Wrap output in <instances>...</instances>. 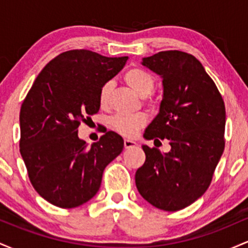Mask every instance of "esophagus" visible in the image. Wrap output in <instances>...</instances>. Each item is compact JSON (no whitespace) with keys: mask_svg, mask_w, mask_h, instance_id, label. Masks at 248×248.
<instances>
[{"mask_svg":"<svg viewBox=\"0 0 248 248\" xmlns=\"http://www.w3.org/2000/svg\"><path fill=\"white\" fill-rule=\"evenodd\" d=\"M124 149H129V148L138 146V143H136V142L133 141V140H124Z\"/></svg>","mask_w":248,"mask_h":248,"instance_id":"esophagus-1","label":"esophagus"}]
</instances>
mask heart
I'll list each match as a JSON object with an SVG mask.
<instances>
[{"mask_svg":"<svg viewBox=\"0 0 248 248\" xmlns=\"http://www.w3.org/2000/svg\"><path fill=\"white\" fill-rule=\"evenodd\" d=\"M124 81L135 91L138 94L143 96L147 104H153L149 94L155 88L156 80L154 76L141 67H134L128 70L124 76ZM113 90V82L107 81L102 85L99 91V104L101 107H107L109 105L110 93ZM147 124V115L144 113L136 114H116L110 119V127L121 135L126 138H133L138 134L141 128Z\"/></svg>","mask_w":248,"mask_h":248,"instance_id":"obj_1","label":"heart"}]
</instances>
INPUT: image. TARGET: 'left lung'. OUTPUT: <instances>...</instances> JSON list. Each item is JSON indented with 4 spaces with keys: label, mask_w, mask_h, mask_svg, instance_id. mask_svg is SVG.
Instances as JSON below:
<instances>
[{
    "label": "left lung",
    "mask_w": 248,
    "mask_h": 248,
    "mask_svg": "<svg viewBox=\"0 0 248 248\" xmlns=\"http://www.w3.org/2000/svg\"><path fill=\"white\" fill-rule=\"evenodd\" d=\"M161 76L160 112L147 127V140H169V153L142 146L146 162L135 173L140 195L164 211H178L203 196L223 155L224 100L196 57L161 51L142 59Z\"/></svg>",
    "instance_id": "left-lung-1"
}]
</instances>
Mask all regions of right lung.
<instances>
[{
    "label": "right lung",
    "instance_id": "add662e5",
    "mask_svg": "<svg viewBox=\"0 0 248 248\" xmlns=\"http://www.w3.org/2000/svg\"><path fill=\"white\" fill-rule=\"evenodd\" d=\"M128 57L71 50L37 76L19 113V152L32 186L62 209L80 206L99 191L102 172L124 149V139L106 132L88 146L78 127L99 112V91Z\"/></svg>",
    "mask_w": 248,
    "mask_h": 248
}]
</instances>
